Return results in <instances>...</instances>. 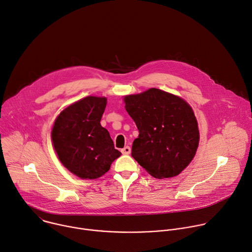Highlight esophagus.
I'll return each instance as SVG.
<instances>
[{
	"label": "esophagus",
	"mask_w": 252,
	"mask_h": 252,
	"mask_svg": "<svg viewBox=\"0 0 252 252\" xmlns=\"http://www.w3.org/2000/svg\"><path fill=\"white\" fill-rule=\"evenodd\" d=\"M121 152H122L123 155H129L130 154V148L129 147H125Z\"/></svg>",
	"instance_id": "1"
}]
</instances>
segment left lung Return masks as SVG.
<instances>
[{
	"mask_svg": "<svg viewBox=\"0 0 252 252\" xmlns=\"http://www.w3.org/2000/svg\"><path fill=\"white\" fill-rule=\"evenodd\" d=\"M125 102L139 132L131 157L156 178L181 173L192 160L199 141L190 105L158 89L126 95Z\"/></svg>",
	"mask_w": 252,
	"mask_h": 252,
	"instance_id": "obj_1",
	"label": "left lung"
}]
</instances>
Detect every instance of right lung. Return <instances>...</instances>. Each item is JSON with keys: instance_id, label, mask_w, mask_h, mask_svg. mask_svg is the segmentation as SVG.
<instances>
[{"instance_id": "add662e5", "label": "right lung", "mask_w": 252, "mask_h": 252, "mask_svg": "<svg viewBox=\"0 0 252 252\" xmlns=\"http://www.w3.org/2000/svg\"><path fill=\"white\" fill-rule=\"evenodd\" d=\"M105 105V97L87 96L67 106L54 124L52 140L59 159L81 178L101 176L122 155L100 126Z\"/></svg>"}]
</instances>
